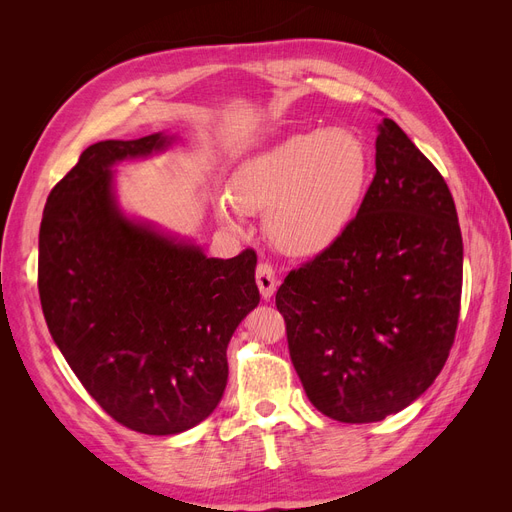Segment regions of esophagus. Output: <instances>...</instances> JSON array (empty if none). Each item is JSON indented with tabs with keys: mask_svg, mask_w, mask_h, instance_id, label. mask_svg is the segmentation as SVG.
I'll list each match as a JSON object with an SVG mask.
<instances>
[{
	"mask_svg": "<svg viewBox=\"0 0 512 512\" xmlns=\"http://www.w3.org/2000/svg\"><path fill=\"white\" fill-rule=\"evenodd\" d=\"M256 284L258 290L262 294V299H271L273 292H275V271L269 265V262H260L258 269H256Z\"/></svg>",
	"mask_w": 512,
	"mask_h": 512,
	"instance_id": "obj_1",
	"label": "esophagus"
}]
</instances>
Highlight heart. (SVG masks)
<instances>
[{
    "mask_svg": "<svg viewBox=\"0 0 512 512\" xmlns=\"http://www.w3.org/2000/svg\"><path fill=\"white\" fill-rule=\"evenodd\" d=\"M374 177L365 138L344 126L294 134L245 160L218 198L220 222L243 232L241 213L265 215L275 250L316 258L344 241Z\"/></svg>",
    "mask_w": 512,
    "mask_h": 512,
    "instance_id": "1",
    "label": "heart"
}]
</instances>
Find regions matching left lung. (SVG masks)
I'll return each mask as SVG.
<instances>
[{
    "instance_id": "1",
    "label": "left lung",
    "mask_w": 512,
    "mask_h": 512,
    "mask_svg": "<svg viewBox=\"0 0 512 512\" xmlns=\"http://www.w3.org/2000/svg\"><path fill=\"white\" fill-rule=\"evenodd\" d=\"M463 243L451 190L408 134L378 123L359 220L275 294L307 399L339 423H376L421 397L451 352Z\"/></svg>"
}]
</instances>
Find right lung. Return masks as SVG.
I'll return each mask as SVG.
<instances>
[{"label": "right lung", "mask_w": 512, "mask_h": 512, "mask_svg": "<svg viewBox=\"0 0 512 512\" xmlns=\"http://www.w3.org/2000/svg\"><path fill=\"white\" fill-rule=\"evenodd\" d=\"M177 138L87 147L46 198L38 243L53 342L106 414L149 436L188 431L215 410L230 337L260 303L252 250L209 258L192 239L123 211L113 168Z\"/></svg>", "instance_id": "1"}]
</instances>
